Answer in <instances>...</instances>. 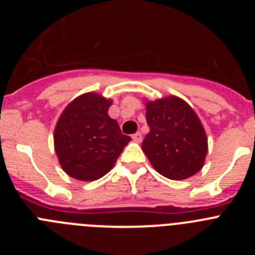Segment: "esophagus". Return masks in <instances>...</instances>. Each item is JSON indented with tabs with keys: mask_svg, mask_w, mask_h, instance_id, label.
Instances as JSON below:
<instances>
[{
	"mask_svg": "<svg viewBox=\"0 0 255 255\" xmlns=\"http://www.w3.org/2000/svg\"><path fill=\"white\" fill-rule=\"evenodd\" d=\"M131 138H132V140L135 141V143H140L141 139H143V138H141L140 132H135V134H132Z\"/></svg>",
	"mask_w": 255,
	"mask_h": 255,
	"instance_id": "esophagus-1",
	"label": "esophagus"
}]
</instances>
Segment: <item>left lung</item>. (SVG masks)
Segmentation results:
<instances>
[{"label": "left lung", "instance_id": "obj_1", "mask_svg": "<svg viewBox=\"0 0 255 255\" xmlns=\"http://www.w3.org/2000/svg\"><path fill=\"white\" fill-rule=\"evenodd\" d=\"M149 132L141 149L162 176L184 180L203 167L207 136L193 108L177 97L147 102Z\"/></svg>", "mask_w": 255, "mask_h": 255}]
</instances>
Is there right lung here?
Instances as JSON below:
<instances>
[{
  "label": "right lung",
  "mask_w": 255,
  "mask_h": 255,
  "mask_svg": "<svg viewBox=\"0 0 255 255\" xmlns=\"http://www.w3.org/2000/svg\"><path fill=\"white\" fill-rule=\"evenodd\" d=\"M111 101L96 93L78 97L64 110L55 129V150L69 176L94 181L114 167L131 140L108 116Z\"/></svg>",
  "instance_id": "1"
}]
</instances>
